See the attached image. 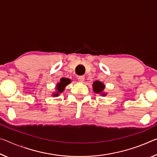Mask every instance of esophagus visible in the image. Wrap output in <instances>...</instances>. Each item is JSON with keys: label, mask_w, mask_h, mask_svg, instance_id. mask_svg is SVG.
<instances>
[{"label": "esophagus", "mask_w": 157, "mask_h": 157, "mask_svg": "<svg viewBox=\"0 0 157 157\" xmlns=\"http://www.w3.org/2000/svg\"><path fill=\"white\" fill-rule=\"evenodd\" d=\"M78 80L79 82H83L84 80V75H80V76H78Z\"/></svg>", "instance_id": "esophagus-1"}]
</instances>
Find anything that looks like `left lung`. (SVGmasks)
<instances>
[{"instance_id": "obj_1", "label": "left lung", "mask_w": 157, "mask_h": 157, "mask_svg": "<svg viewBox=\"0 0 157 157\" xmlns=\"http://www.w3.org/2000/svg\"><path fill=\"white\" fill-rule=\"evenodd\" d=\"M105 88V86L103 85V84L101 82L99 81H96L94 82L93 84V89L94 91L96 92L97 94L101 93V91H103V90ZM103 96H105V94H103Z\"/></svg>"}]
</instances>
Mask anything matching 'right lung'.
<instances>
[{
  "label": "right lung",
  "instance_id": "right-lung-1",
  "mask_svg": "<svg viewBox=\"0 0 157 157\" xmlns=\"http://www.w3.org/2000/svg\"><path fill=\"white\" fill-rule=\"evenodd\" d=\"M71 82V79H67V78H61L60 79V82L57 84V92L54 94V96H59V93H61L62 91H63L65 86L68 85V84Z\"/></svg>",
  "mask_w": 157,
  "mask_h": 157
}]
</instances>
